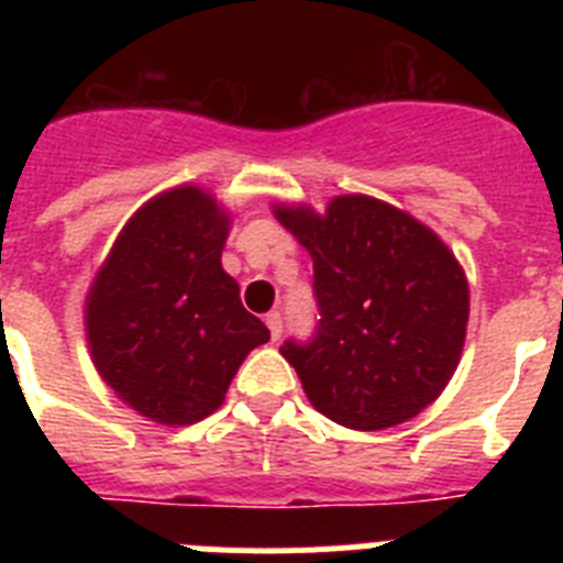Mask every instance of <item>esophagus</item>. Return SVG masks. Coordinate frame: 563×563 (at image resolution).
<instances>
[{"instance_id":"esophagus-1","label":"esophagus","mask_w":563,"mask_h":563,"mask_svg":"<svg viewBox=\"0 0 563 563\" xmlns=\"http://www.w3.org/2000/svg\"><path fill=\"white\" fill-rule=\"evenodd\" d=\"M267 330H271V338L273 341H278L282 338V332H285V318H282V312H267Z\"/></svg>"}]
</instances>
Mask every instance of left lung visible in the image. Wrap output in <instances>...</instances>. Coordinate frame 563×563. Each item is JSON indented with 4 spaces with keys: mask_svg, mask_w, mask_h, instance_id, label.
I'll use <instances>...</instances> for the list:
<instances>
[{
    "mask_svg": "<svg viewBox=\"0 0 563 563\" xmlns=\"http://www.w3.org/2000/svg\"><path fill=\"white\" fill-rule=\"evenodd\" d=\"M310 251L316 330L282 355L324 417L391 429L437 400L460 363L467 282L440 239L372 197H338L324 217L278 208Z\"/></svg>",
    "mask_w": 563,
    "mask_h": 563,
    "instance_id": "8db88e82",
    "label": "left lung"
}]
</instances>
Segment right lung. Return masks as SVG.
I'll return each mask as SVG.
<instances>
[{"mask_svg":"<svg viewBox=\"0 0 563 563\" xmlns=\"http://www.w3.org/2000/svg\"><path fill=\"white\" fill-rule=\"evenodd\" d=\"M228 217L200 188H174L134 213L87 298L89 350L134 411L191 426L225 400L267 330L222 271Z\"/></svg>","mask_w":563,"mask_h":563,"instance_id":"obj_1","label":"right lung"}]
</instances>
